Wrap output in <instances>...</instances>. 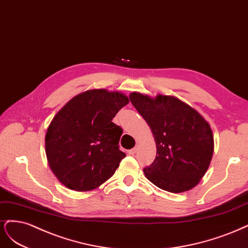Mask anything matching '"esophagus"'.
Returning a JSON list of instances; mask_svg holds the SVG:
<instances>
[{"label": "esophagus", "mask_w": 248, "mask_h": 248, "mask_svg": "<svg viewBox=\"0 0 248 248\" xmlns=\"http://www.w3.org/2000/svg\"><path fill=\"white\" fill-rule=\"evenodd\" d=\"M136 153H137V147H136V146H135L134 148H132V149L129 150V154H130V155H135Z\"/></svg>", "instance_id": "34e87169"}]
</instances>
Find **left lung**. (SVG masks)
Returning <instances> with one entry per match:
<instances>
[{
  "instance_id": "8db88e82",
  "label": "left lung",
  "mask_w": 248,
  "mask_h": 248,
  "mask_svg": "<svg viewBox=\"0 0 248 248\" xmlns=\"http://www.w3.org/2000/svg\"><path fill=\"white\" fill-rule=\"evenodd\" d=\"M130 100L153 131L156 144L154 163L144 168L146 178L170 193L195 187L210 165L213 135L203 116L171 95L132 93Z\"/></svg>"
}]
</instances>
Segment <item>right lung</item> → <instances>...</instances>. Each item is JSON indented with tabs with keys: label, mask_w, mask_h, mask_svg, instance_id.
Segmentation results:
<instances>
[{
	"label": "right lung",
	"mask_w": 248,
	"mask_h": 248,
	"mask_svg": "<svg viewBox=\"0 0 248 248\" xmlns=\"http://www.w3.org/2000/svg\"><path fill=\"white\" fill-rule=\"evenodd\" d=\"M127 103L122 93L91 90L71 99L53 117L45 151L63 186L92 190L114 174L125 154L118 146L123 129L112 119Z\"/></svg>",
	"instance_id": "right-lung-1"
}]
</instances>
